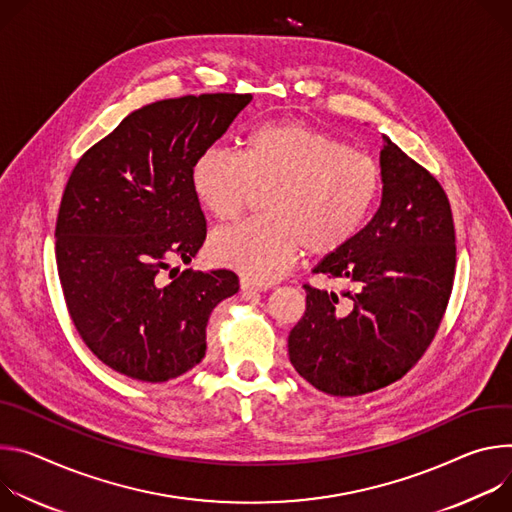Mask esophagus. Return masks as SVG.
Here are the masks:
<instances>
[{
    "mask_svg": "<svg viewBox=\"0 0 512 512\" xmlns=\"http://www.w3.org/2000/svg\"><path fill=\"white\" fill-rule=\"evenodd\" d=\"M240 289H242L244 293H260V291H266V287L256 285V282H252V280H248V278H242V280H240Z\"/></svg>",
    "mask_w": 512,
    "mask_h": 512,
    "instance_id": "esophagus-1",
    "label": "esophagus"
}]
</instances>
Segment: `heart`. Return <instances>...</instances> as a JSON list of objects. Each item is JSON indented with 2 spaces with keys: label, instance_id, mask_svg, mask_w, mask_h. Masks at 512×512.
<instances>
[{
  "label": "heart",
  "instance_id": "1",
  "mask_svg": "<svg viewBox=\"0 0 512 512\" xmlns=\"http://www.w3.org/2000/svg\"><path fill=\"white\" fill-rule=\"evenodd\" d=\"M191 189L215 219L230 221L258 191L264 217L217 230L213 262L270 285L301 248L325 256L352 242L382 193L380 166L366 154L301 122H272L246 136L242 154L205 146L191 164Z\"/></svg>",
  "mask_w": 512,
  "mask_h": 512
}]
</instances>
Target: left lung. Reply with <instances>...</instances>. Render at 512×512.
I'll use <instances>...</instances> for the list:
<instances>
[{"instance_id": "8db88e82", "label": "left lung", "mask_w": 512, "mask_h": 512, "mask_svg": "<svg viewBox=\"0 0 512 512\" xmlns=\"http://www.w3.org/2000/svg\"><path fill=\"white\" fill-rule=\"evenodd\" d=\"M382 201L364 230L313 272L356 287L305 285V315L291 329L289 358L317 390L358 396L403 378L443 319L456 274V230L437 179L388 136L380 150Z\"/></svg>"}]
</instances>
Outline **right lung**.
<instances>
[{
    "mask_svg": "<svg viewBox=\"0 0 512 512\" xmlns=\"http://www.w3.org/2000/svg\"><path fill=\"white\" fill-rule=\"evenodd\" d=\"M250 101L203 93L144 105L73 168L56 217V266L81 339L111 370L142 382L189 372L205 356L211 311L238 293L232 270L187 268L170 282L160 272L203 246L191 164Z\"/></svg>",
    "mask_w": 512,
    "mask_h": 512,
    "instance_id": "1",
    "label": "right lung"
}]
</instances>
